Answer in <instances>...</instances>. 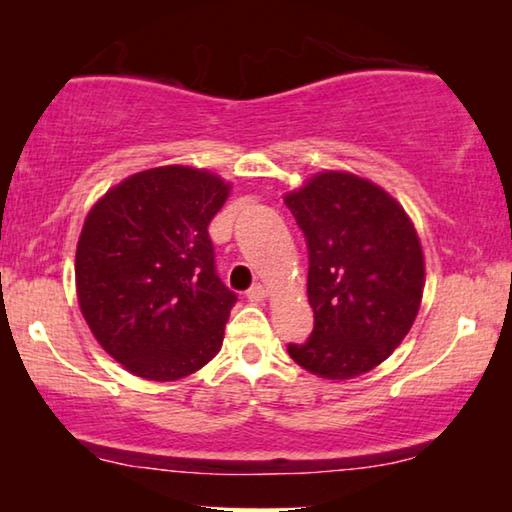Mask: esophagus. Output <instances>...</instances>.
Wrapping results in <instances>:
<instances>
[{"instance_id": "esophagus-1", "label": "esophagus", "mask_w": 512, "mask_h": 512, "mask_svg": "<svg viewBox=\"0 0 512 512\" xmlns=\"http://www.w3.org/2000/svg\"><path fill=\"white\" fill-rule=\"evenodd\" d=\"M246 298H248L250 302H262V300L266 298V291H264L262 284H253V287H250V289L246 291Z\"/></svg>"}]
</instances>
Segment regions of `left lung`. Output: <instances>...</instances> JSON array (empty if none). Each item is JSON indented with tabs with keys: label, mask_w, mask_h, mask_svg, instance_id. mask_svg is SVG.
Instances as JSON below:
<instances>
[{
	"label": "left lung",
	"mask_w": 512,
	"mask_h": 512,
	"mask_svg": "<svg viewBox=\"0 0 512 512\" xmlns=\"http://www.w3.org/2000/svg\"><path fill=\"white\" fill-rule=\"evenodd\" d=\"M284 203L307 239L314 309V332L287 350L318 377H359L391 357L418 316V232L391 194L345 171L316 173Z\"/></svg>",
	"instance_id": "8db88e82"
}]
</instances>
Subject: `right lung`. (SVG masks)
I'll return each mask as SVG.
<instances>
[{
    "instance_id": "add662e5",
    "label": "right lung",
    "mask_w": 512,
    "mask_h": 512,
    "mask_svg": "<svg viewBox=\"0 0 512 512\" xmlns=\"http://www.w3.org/2000/svg\"><path fill=\"white\" fill-rule=\"evenodd\" d=\"M230 185L155 167L99 198L76 246V293L94 339L128 372L176 381L216 357L237 293L216 275L207 225Z\"/></svg>"
}]
</instances>
